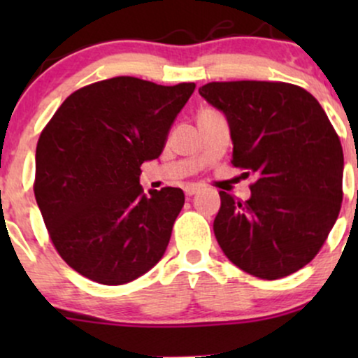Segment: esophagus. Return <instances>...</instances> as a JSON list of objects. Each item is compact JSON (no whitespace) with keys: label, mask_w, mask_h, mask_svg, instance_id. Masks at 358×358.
I'll return each instance as SVG.
<instances>
[{"label":"esophagus","mask_w":358,"mask_h":358,"mask_svg":"<svg viewBox=\"0 0 358 358\" xmlns=\"http://www.w3.org/2000/svg\"><path fill=\"white\" fill-rule=\"evenodd\" d=\"M199 192H200L199 185H188V187H185V195L187 196L195 195V193H199Z\"/></svg>","instance_id":"1"}]
</instances>
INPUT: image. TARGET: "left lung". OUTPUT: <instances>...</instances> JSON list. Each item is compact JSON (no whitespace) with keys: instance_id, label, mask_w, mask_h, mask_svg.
<instances>
[{"instance_id":"left-lung-1","label":"left lung","mask_w":358,"mask_h":358,"mask_svg":"<svg viewBox=\"0 0 358 358\" xmlns=\"http://www.w3.org/2000/svg\"><path fill=\"white\" fill-rule=\"evenodd\" d=\"M200 96L225 114L232 165L254 175L245 202L220 192L213 220L229 261L261 279L305 268L342 207L343 150L320 102L286 82H210Z\"/></svg>"}]
</instances>
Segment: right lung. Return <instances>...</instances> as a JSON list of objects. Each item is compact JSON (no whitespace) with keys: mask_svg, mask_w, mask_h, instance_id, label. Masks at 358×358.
I'll list each match as a JSON object with an SVG mask.
<instances>
[{"mask_svg":"<svg viewBox=\"0 0 358 358\" xmlns=\"http://www.w3.org/2000/svg\"><path fill=\"white\" fill-rule=\"evenodd\" d=\"M193 90V82L113 77L71 94L43 127L36 203L53 248L90 281L124 285L165 254L185 195L173 187L146 195L139 175Z\"/></svg>","mask_w":358,"mask_h":358,"instance_id":"right-lung-1","label":"right lung"}]
</instances>
